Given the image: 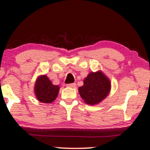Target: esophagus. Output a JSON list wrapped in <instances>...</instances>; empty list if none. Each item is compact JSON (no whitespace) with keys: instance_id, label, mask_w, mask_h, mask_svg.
Returning <instances> with one entry per match:
<instances>
[{"instance_id":"34e87169","label":"esophagus","mask_w":150,"mask_h":150,"mask_svg":"<svg viewBox=\"0 0 150 150\" xmlns=\"http://www.w3.org/2000/svg\"><path fill=\"white\" fill-rule=\"evenodd\" d=\"M66 86H67V87H75L76 84L75 83H71V84H66Z\"/></svg>"}]
</instances>
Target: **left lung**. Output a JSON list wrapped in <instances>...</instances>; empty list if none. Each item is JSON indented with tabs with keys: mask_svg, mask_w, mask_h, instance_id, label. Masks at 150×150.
<instances>
[{
	"mask_svg": "<svg viewBox=\"0 0 150 150\" xmlns=\"http://www.w3.org/2000/svg\"><path fill=\"white\" fill-rule=\"evenodd\" d=\"M110 88V81L102 72H92L84 79V85L79 87V93L86 103L95 105L108 96Z\"/></svg>",
	"mask_w": 150,
	"mask_h": 150,
	"instance_id": "obj_1",
	"label": "left lung"
}]
</instances>
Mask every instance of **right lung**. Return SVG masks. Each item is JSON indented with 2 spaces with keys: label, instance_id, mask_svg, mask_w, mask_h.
Segmentation results:
<instances>
[{
  "label": "right lung",
  "instance_id": "1",
  "mask_svg": "<svg viewBox=\"0 0 150 150\" xmlns=\"http://www.w3.org/2000/svg\"><path fill=\"white\" fill-rule=\"evenodd\" d=\"M59 86L52 84L46 75L38 78L35 84V94L39 101L50 103L57 98L59 92Z\"/></svg>",
  "mask_w": 150,
  "mask_h": 150
}]
</instances>
